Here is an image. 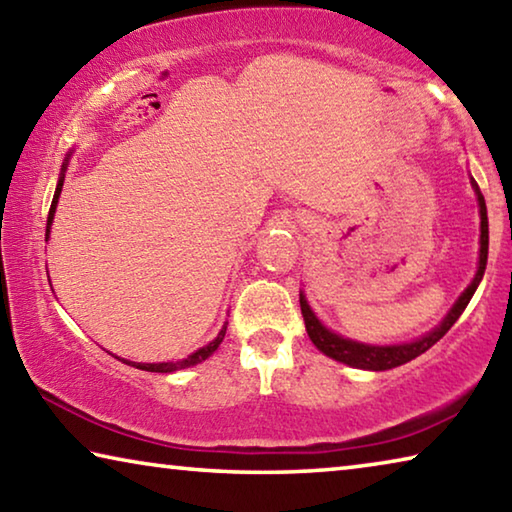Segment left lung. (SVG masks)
<instances>
[{"label": "left lung", "mask_w": 512, "mask_h": 512, "mask_svg": "<svg viewBox=\"0 0 512 512\" xmlns=\"http://www.w3.org/2000/svg\"><path fill=\"white\" fill-rule=\"evenodd\" d=\"M472 187L476 194V201H479V216H481V239H479V266H476V275L474 280L467 284V289L458 296L454 302V307L447 311V316L440 320L438 327H433L431 332H427L420 339H415L411 343H395V345H370V343H359L352 339H343L341 334L332 332V329L325 327L320 323L318 316L314 314V309L309 307L307 296L300 291V309H302V318H305V327L311 343L325 354V357L341 361L345 366L352 368H361V370H391L402 366V363H409L411 359L420 357L422 352H427L433 343H438L443 336L449 332L461 314L467 307V302L472 300L476 287L483 280L485 273V264H488V210H485V201L479 185L474 183L472 178Z\"/></svg>", "instance_id": "1"}]
</instances>
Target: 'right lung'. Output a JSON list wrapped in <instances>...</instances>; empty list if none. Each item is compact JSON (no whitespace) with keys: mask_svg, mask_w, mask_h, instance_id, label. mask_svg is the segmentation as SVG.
Instances as JSON below:
<instances>
[{"mask_svg":"<svg viewBox=\"0 0 512 512\" xmlns=\"http://www.w3.org/2000/svg\"><path fill=\"white\" fill-rule=\"evenodd\" d=\"M67 162H69V155L63 162V169H60V176H58V185H56V194H54V201H51V210H49V216H47V235H45V241H49V232H51V223H54V214H56V205H58V196L60 192H63V183H65V171H67ZM225 327H221V332L216 334V339H212L207 345H203V348H198L196 352L189 354L187 359H180V361H162V363H137V361H126L121 359L124 363H128V366H135L140 370H146V372H176V370H183V368H189V366H196V363L205 361L207 357H212V354L216 352V348H219L223 336H225ZM119 359V357H117Z\"/></svg>","mask_w":512,"mask_h":512,"instance_id":"add662e5","label":"right lung"}]
</instances>
